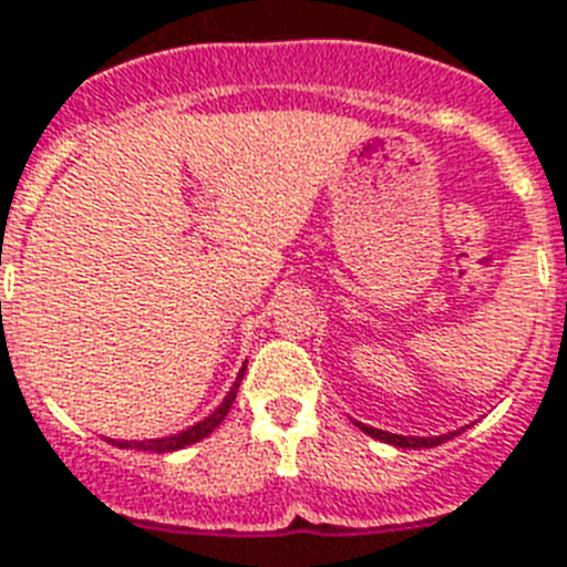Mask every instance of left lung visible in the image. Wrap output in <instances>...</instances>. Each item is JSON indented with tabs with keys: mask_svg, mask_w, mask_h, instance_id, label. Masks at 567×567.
<instances>
[{
	"mask_svg": "<svg viewBox=\"0 0 567 567\" xmlns=\"http://www.w3.org/2000/svg\"><path fill=\"white\" fill-rule=\"evenodd\" d=\"M355 426H359V430H362V432H368L371 439L385 441V444H394V447H403V450L439 447V444H444V441H450V439H453V435H458V432H465V430H467V426H462V430L447 432V435H435V439H417V435H396V432L377 430V426H368V423H359V421H355Z\"/></svg>",
	"mask_w": 567,
	"mask_h": 567,
	"instance_id": "left-lung-1",
	"label": "left lung"
}]
</instances>
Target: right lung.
<instances>
[{"instance_id":"obj_1","label":"right lung","mask_w":567,"mask_h":567,"mask_svg":"<svg viewBox=\"0 0 567 567\" xmlns=\"http://www.w3.org/2000/svg\"><path fill=\"white\" fill-rule=\"evenodd\" d=\"M240 379H244V368H240L238 379H235V385L229 388V394L223 396V403L214 409L208 417H203L199 423H194V426H188V430L176 432V435H167V439H146V441H111L114 447H137V450H153V453H173V450H182V447H190V444H196V441H203L205 435H212L217 426L223 423V417L229 414L231 403H235V396H238V385Z\"/></svg>"}]
</instances>
